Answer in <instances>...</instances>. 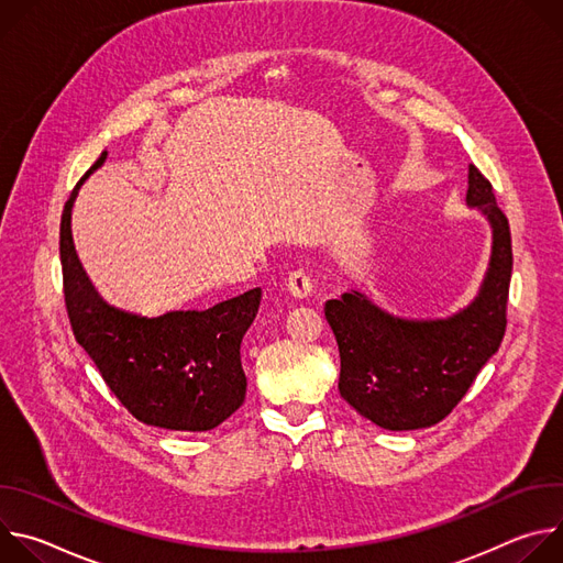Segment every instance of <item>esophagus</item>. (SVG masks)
Instances as JSON below:
<instances>
[{"mask_svg":"<svg viewBox=\"0 0 563 563\" xmlns=\"http://www.w3.org/2000/svg\"><path fill=\"white\" fill-rule=\"evenodd\" d=\"M285 287H287V291H289V296L291 298H298V300H302V298H307L309 294H311V278L305 274V272H294V274H289V278L285 280Z\"/></svg>","mask_w":563,"mask_h":563,"instance_id":"34e87169","label":"esophagus"}]
</instances>
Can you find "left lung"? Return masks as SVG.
<instances>
[{
    "instance_id": "left-lung-1",
    "label": "left lung",
    "mask_w": 563,
    "mask_h": 563,
    "mask_svg": "<svg viewBox=\"0 0 563 563\" xmlns=\"http://www.w3.org/2000/svg\"><path fill=\"white\" fill-rule=\"evenodd\" d=\"M465 202L493 229L490 263L467 307L445 318H408L358 289L325 302L341 354L339 391L383 430H421L443 421L504 341L510 227L493 185L474 165L467 167Z\"/></svg>"
}]
</instances>
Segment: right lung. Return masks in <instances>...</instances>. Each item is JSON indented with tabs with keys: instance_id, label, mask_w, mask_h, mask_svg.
Returning <instances> with one entry per match:
<instances>
[{
	"instance_id": "add662e5",
	"label": "right lung",
	"mask_w": 563,
	"mask_h": 563,
	"mask_svg": "<svg viewBox=\"0 0 563 563\" xmlns=\"http://www.w3.org/2000/svg\"><path fill=\"white\" fill-rule=\"evenodd\" d=\"M104 159L107 151L75 185L59 224L64 300L75 341L137 421L178 432L213 430L245 404L240 343L258 313L263 289L254 287L209 309H176L153 318L107 302L79 263L70 231L79 187Z\"/></svg>"
}]
</instances>
